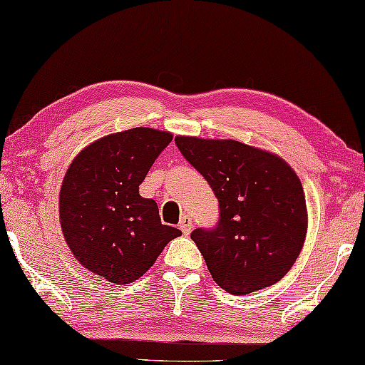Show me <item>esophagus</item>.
<instances>
[{"mask_svg":"<svg viewBox=\"0 0 365 365\" xmlns=\"http://www.w3.org/2000/svg\"><path fill=\"white\" fill-rule=\"evenodd\" d=\"M178 227H180V231H182L183 234H190L191 230H192V221H191V218H190L188 215H183V217L180 218V225H178Z\"/></svg>","mask_w":365,"mask_h":365,"instance_id":"1","label":"esophagus"}]
</instances>
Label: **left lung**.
<instances>
[{"label": "left lung", "mask_w": 365, "mask_h": 365, "mask_svg": "<svg viewBox=\"0 0 365 365\" xmlns=\"http://www.w3.org/2000/svg\"><path fill=\"white\" fill-rule=\"evenodd\" d=\"M175 144L218 199V225L191 232L218 287L242 296L282 280L307 234L297 174L280 156L232 139L177 135Z\"/></svg>", "instance_id": "obj_1"}]
</instances>
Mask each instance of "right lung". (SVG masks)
<instances>
[{"instance_id": "add662e5", "label": "right lung", "mask_w": 365, "mask_h": 365, "mask_svg": "<svg viewBox=\"0 0 365 365\" xmlns=\"http://www.w3.org/2000/svg\"><path fill=\"white\" fill-rule=\"evenodd\" d=\"M173 134L153 128L113 133L85 147L60 190L66 244L85 269L107 282L130 284L153 266L180 230L161 223L158 205L139 195Z\"/></svg>"}]
</instances>
